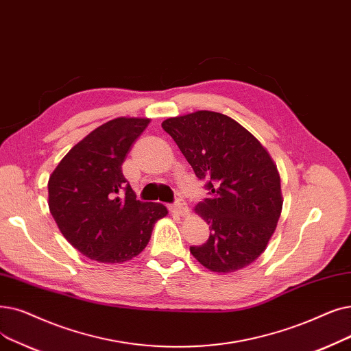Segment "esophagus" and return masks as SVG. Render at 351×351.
<instances>
[{
  "label": "esophagus",
  "instance_id": "34e87169",
  "mask_svg": "<svg viewBox=\"0 0 351 351\" xmlns=\"http://www.w3.org/2000/svg\"><path fill=\"white\" fill-rule=\"evenodd\" d=\"M171 210L173 213H178V215L184 217V215H188V208H186V204L182 202V201H176L172 206H171Z\"/></svg>",
  "mask_w": 351,
  "mask_h": 351
}]
</instances>
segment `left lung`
I'll use <instances>...</instances> for the list:
<instances>
[{
	"label": "left lung",
	"mask_w": 351,
	"mask_h": 351,
	"mask_svg": "<svg viewBox=\"0 0 351 351\" xmlns=\"http://www.w3.org/2000/svg\"><path fill=\"white\" fill-rule=\"evenodd\" d=\"M162 128L186 158L209 196L195 208L209 238L191 254L213 272H234L267 248L282 209L277 166L231 117L199 110L166 119Z\"/></svg>",
	"instance_id": "left-lung-1"
}]
</instances>
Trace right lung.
Returning a JSON list of instances; mask_svg holds the SVG:
<instances>
[{"instance_id":"right-lung-1","label":"right lung","mask_w":351,"mask_h":351,"mask_svg":"<svg viewBox=\"0 0 351 351\" xmlns=\"http://www.w3.org/2000/svg\"><path fill=\"white\" fill-rule=\"evenodd\" d=\"M149 119L117 117L95 129L49 179V208L71 245L90 260L120 264L147 245L162 204L141 202L121 165Z\"/></svg>"}]
</instances>
